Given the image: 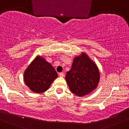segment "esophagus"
I'll use <instances>...</instances> for the list:
<instances>
[{"label":"esophagus","instance_id":"1","mask_svg":"<svg viewBox=\"0 0 129 129\" xmlns=\"http://www.w3.org/2000/svg\"><path fill=\"white\" fill-rule=\"evenodd\" d=\"M59 76L60 77H62V78H63V77L64 76V74L63 73H59Z\"/></svg>","mask_w":129,"mask_h":129}]
</instances>
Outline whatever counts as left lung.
I'll return each mask as SVG.
<instances>
[{"label":"left lung","mask_w":129,"mask_h":129,"mask_svg":"<svg viewBox=\"0 0 129 129\" xmlns=\"http://www.w3.org/2000/svg\"><path fill=\"white\" fill-rule=\"evenodd\" d=\"M70 91L78 96L91 93L99 84L100 73L96 64L85 53L74 58L71 70L66 73Z\"/></svg>","instance_id":"1"}]
</instances>
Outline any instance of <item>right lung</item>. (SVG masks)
Listing matches in <instances>:
<instances>
[{
    "label": "right lung",
    "instance_id": "obj_1",
    "mask_svg": "<svg viewBox=\"0 0 129 129\" xmlns=\"http://www.w3.org/2000/svg\"><path fill=\"white\" fill-rule=\"evenodd\" d=\"M57 77L58 74L52 65L40 56L31 61L23 74L25 84L37 93H42L48 89Z\"/></svg>",
    "mask_w": 129,
    "mask_h": 129
}]
</instances>
